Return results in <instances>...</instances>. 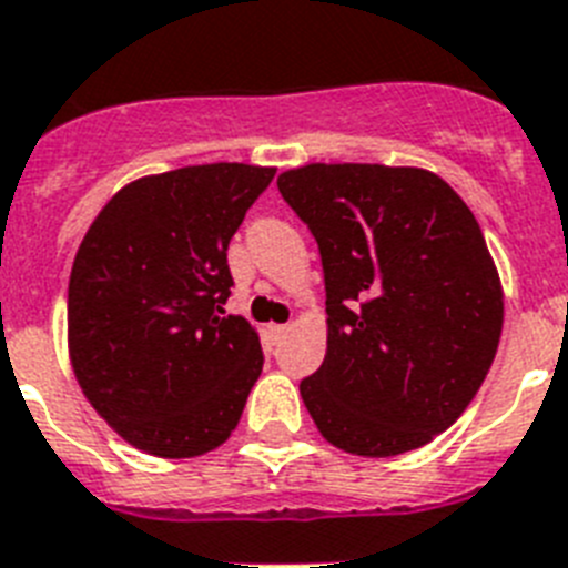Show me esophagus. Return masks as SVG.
<instances>
[{"instance_id":"esophagus-1","label":"esophagus","mask_w":568,"mask_h":568,"mask_svg":"<svg viewBox=\"0 0 568 568\" xmlns=\"http://www.w3.org/2000/svg\"><path fill=\"white\" fill-rule=\"evenodd\" d=\"M271 332H274L276 341H283V337L288 335V332H292V326H288V323H283V326H274V328H271Z\"/></svg>"}]
</instances>
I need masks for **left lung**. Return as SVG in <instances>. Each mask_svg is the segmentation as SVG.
Returning <instances> with one entry per match:
<instances>
[{
    "instance_id": "obj_1",
    "label": "left lung",
    "mask_w": 568,
    "mask_h": 568,
    "mask_svg": "<svg viewBox=\"0 0 568 568\" xmlns=\"http://www.w3.org/2000/svg\"><path fill=\"white\" fill-rule=\"evenodd\" d=\"M323 262L328 346L300 395L326 442L398 456L447 430L483 387L503 288L479 222L416 166L308 164L276 179Z\"/></svg>"
}]
</instances>
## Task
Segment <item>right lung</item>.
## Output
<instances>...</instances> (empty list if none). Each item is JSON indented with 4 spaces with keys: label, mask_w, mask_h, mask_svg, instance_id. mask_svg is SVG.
<instances>
[{
    "label": "right lung",
    "mask_w": 568,
    "mask_h": 568,
    "mask_svg": "<svg viewBox=\"0 0 568 568\" xmlns=\"http://www.w3.org/2000/svg\"><path fill=\"white\" fill-rule=\"evenodd\" d=\"M271 166L199 164L138 179L100 211L71 265L69 352L85 398L164 459L219 447L262 373L245 317L225 314L227 245Z\"/></svg>",
    "instance_id": "obj_1"
}]
</instances>
